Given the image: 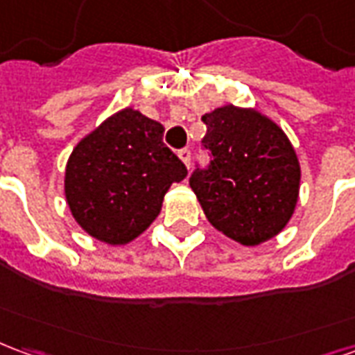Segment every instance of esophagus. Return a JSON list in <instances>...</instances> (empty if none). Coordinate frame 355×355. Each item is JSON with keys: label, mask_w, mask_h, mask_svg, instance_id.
Returning <instances> with one entry per match:
<instances>
[{"label": "esophagus", "mask_w": 355, "mask_h": 355, "mask_svg": "<svg viewBox=\"0 0 355 355\" xmlns=\"http://www.w3.org/2000/svg\"><path fill=\"white\" fill-rule=\"evenodd\" d=\"M178 157L184 162V165L190 169V157H192V154H190V150L188 148H182V150H178Z\"/></svg>", "instance_id": "34e87169"}]
</instances>
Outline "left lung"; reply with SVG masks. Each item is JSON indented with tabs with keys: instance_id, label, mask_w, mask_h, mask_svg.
Returning a JSON list of instances; mask_svg holds the SVG:
<instances>
[{
	"instance_id": "8db88e82",
	"label": "left lung",
	"mask_w": 355,
	"mask_h": 355,
	"mask_svg": "<svg viewBox=\"0 0 355 355\" xmlns=\"http://www.w3.org/2000/svg\"><path fill=\"white\" fill-rule=\"evenodd\" d=\"M201 146L190 186L209 223L241 245H259L285 228L298 200L300 165L285 132L254 110L223 106L201 117Z\"/></svg>"
}]
</instances>
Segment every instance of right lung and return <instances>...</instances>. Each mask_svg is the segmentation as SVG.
<instances>
[{
	"mask_svg": "<svg viewBox=\"0 0 355 355\" xmlns=\"http://www.w3.org/2000/svg\"><path fill=\"white\" fill-rule=\"evenodd\" d=\"M163 125L125 108L73 148L64 192L73 218L93 238L123 245L154 223L186 165L163 142Z\"/></svg>",
	"mask_w": 355,
	"mask_h": 355,
	"instance_id": "1",
	"label": "right lung"
}]
</instances>
